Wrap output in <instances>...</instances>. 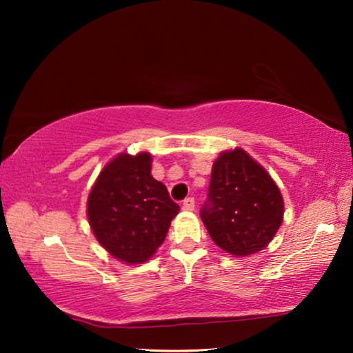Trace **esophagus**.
<instances>
[{"label":"esophagus","mask_w":353,"mask_h":353,"mask_svg":"<svg viewBox=\"0 0 353 353\" xmlns=\"http://www.w3.org/2000/svg\"><path fill=\"white\" fill-rule=\"evenodd\" d=\"M182 208H183V210L193 212V210H194V199H193V198H187V199H185L183 204H182Z\"/></svg>","instance_id":"1"}]
</instances>
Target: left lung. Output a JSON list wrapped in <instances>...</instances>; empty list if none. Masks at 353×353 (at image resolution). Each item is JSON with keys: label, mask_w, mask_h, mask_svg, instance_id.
<instances>
[{"label": "left lung", "mask_w": 353, "mask_h": 353, "mask_svg": "<svg viewBox=\"0 0 353 353\" xmlns=\"http://www.w3.org/2000/svg\"><path fill=\"white\" fill-rule=\"evenodd\" d=\"M201 218L221 249L252 255L270 244L282 224L283 198L266 170L236 148L214 160Z\"/></svg>", "instance_id": "left-lung-1"}]
</instances>
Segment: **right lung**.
<instances>
[{
	"label": "right lung",
	"mask_w": 353,
	"mask_h": 353,
	"mask_svg": "<svg viewBox=\"0 0 353 353\" xmlns=\"http://www.w3.org/2000/svg\"><path fill=\"white\" fill-rule=\"evenodd\" d=\"M151 154L117 155L88 194L87 216L107 252L128 265L151 259L181 210L162 182L151 176Z\"/></svg>",
	"instance_id": "add662e5"
}]
</instances>
